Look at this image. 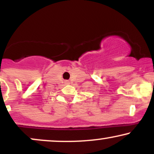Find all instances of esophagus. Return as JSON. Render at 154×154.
Listing matches in <instances>:
<instances>
[{
  "instance_id": "esophagus-1",
  "label": "esophagus",
  "mask_w": 154,
  "mask_h": 154,
  "mask_svg": "<svg viewBox=\"0 0 154 154\" xmlns=\"http://www.w3.org/2000/svg\"><path fill=\"white\" fill-rule=\"evenodd\" d=\"M66 84H67V85H69V83H70V82H69V81H66Z\"/></svg>"
}]
</instances>
